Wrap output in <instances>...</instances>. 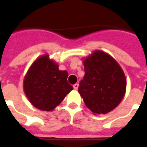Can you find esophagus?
I'll use <instances>...</instances> for the list:
<instances>
[{"label":"esophagus","mask_w":147,"mask_h":147,"mask_svg":"<svg viewBox=\"0 0 147 147\" xmlns=\"http://www.w3.org/2000/svg\"><path fill=\"white\" fill-rule=\"evenodd\" d=\"M73 88L75 90H77L79 88V84L78 83H76V84H74L73 85Z\"/></svg>","instance_id":"34e87169"}]
</instances>
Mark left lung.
Here are the masks:
<instances>
[{"label": "left lung", "mask_w": 147, "mask_h": 147, "mask_svg": "<svg viewBox=\"0 0 147 147\" xmlns=\"http://www.w3.org/2000/svg\"><path fill=\"white\" fill-rule=\"evenodd\" d=\"M85 76L78 91L94 114H106L120 104L126 92L123 69L107 53L95 50L83 60Z\"/></svg>", "instance_id": "1"}]
</instances>
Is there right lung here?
<instances>
[{
	"label": "right lung",
	"mask_w": 147,
	"mask_h": 147,
	"mask_svg": "<svg viewBox=\"0 0 147 147\" xmlns=\"http://www.w3.org/2000/svg\"><path fill=\"white\" fill-rule=\"evenodd\" d=\"M67 71L59 70V65L44 54L34 61L24 80V90L29 102L42 111H53L71 90Z\"/></svg>",
	"instance_id": "obj_1"
}]
</instances>
